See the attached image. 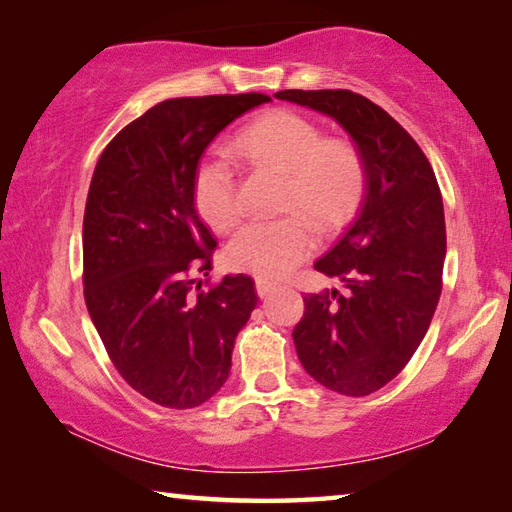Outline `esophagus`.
Wrapping results in <instances>:
<instances>
[{
	"mask_svg": "<svg viewBox=\"0 0 512 512\" xmlns=\"http://www.w3.org/2000/svg\"><path fill=\"white\" fill-rule=\"evenodd\" d=\"M275 287H277L275 282L262 280V277H257V280H255V289H257V296H259V298H266L268 293H273V291H275Z\"/></svg>",
	"mask_w": 512,
	"mask_h": 512,
	"instance_id": "1",
	"label": "esophagus"
}]
</instances>
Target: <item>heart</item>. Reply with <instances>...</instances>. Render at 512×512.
Listing matches in <instances>:
<instances>
[{
    "label": "heart",
    "mask_w": 512,
    "mask_h": 512,
    "mask_svg": "<svg viewBox=\"0 0 512 512\" xmlns=\"http://www.w3.org/2000/svg\"><path fill=\"white\" fill-rule=\"evenodd\" d=\"M235 149L257 167L287 176L277 221L248 223L230 244L225 259L232 268L264 280H280L314 253L316 235L348 225L366 198L368 167L348 137H325L316 121L293 110H268L237 135ZM194 205L216 232H228L241 219L239 185L221 158L205 160L194 178Z\"/></svg>",
    "instance_id": "b5f03b06"
}]
</instances>
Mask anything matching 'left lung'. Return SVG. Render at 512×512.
Instances as JSON below:
<instances>
[{
  "label": "left lung",
  "instance_id": "left-lung-1",
  "mask_svg": "<svg viewBox=\"0 0 512 512\" xmlns=\"http://www.w3.org/2000/svg\"><path fill=\"white\" fill-rule=\"evenodd\" d=\"M275 97L339 121L366 158L368 189L357 219L314 264L348 291L307 293L293 343L318 384L370 395L409 363L443 291L447 237L436 173L418 142L357 92L282 90Z\"/></svg>",
  "mask_w": 512,
  "mask_h": 512
}]
</instances>
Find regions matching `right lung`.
<instances>
[{
    "label": "right lung",
    "instance_id": "1",
    "mask_svg": "<svg viewBox=\"0 0 512 512\" xmlns=\"http://www.w3.org/2000/svg\"><path fill=\"white\" fill-rule=\"evenodd\" d=\"M259 92L167 99L112 137L83 216V296L126 384L167 409H194L230 375L257 305L248 275L203 289L216 239L194 205L198 160ZM207 284V280H205Z\"/></svg>",
    "mask_w": 512,
    "mask_h": 512
}]
</instances>
